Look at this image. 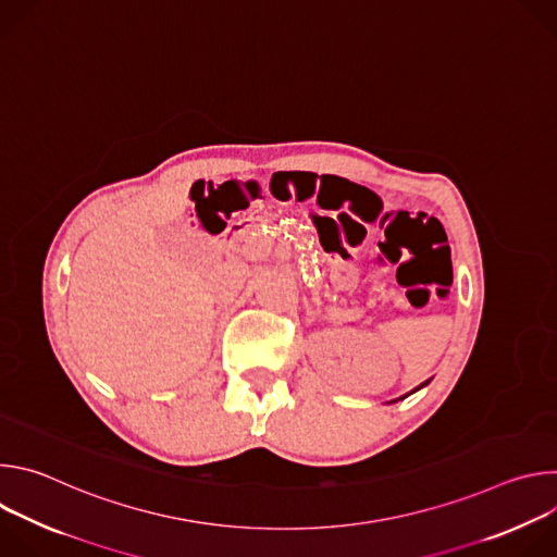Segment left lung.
<instances>
[{"mask_svg": "<svg viewBox=\"0 0 557 557\" xmlns=\"http://www.w3.org/2000/svg\"><path fill=\"white\" fill-rule=\"evenodd\" d=\"M430 381H432V379H428V381H423V383H421V385H419V387H414V389H412V392H408V394H404V396H399V399H394V401H389V404H396V401H401V399H406V396H410V394H414V392H417V389H421V387H425V385H428V383H430Z\"/></svg>", "mask_w": 557, "mask_h": 557, "instance_id": "left-lung-1", "label": "left lung"}]
</instances>
